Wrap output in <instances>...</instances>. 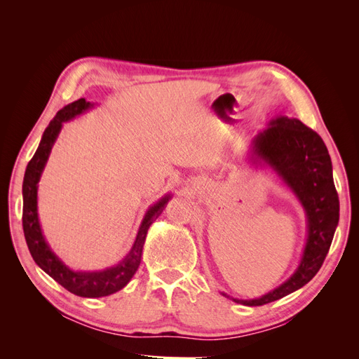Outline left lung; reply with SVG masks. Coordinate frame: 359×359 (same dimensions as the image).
I'll return each mask as SVG.
<instances>
[{"label": "left lung", "mask_w": 359, "mask_h": 359, "mask_svg": "<svg viewBox=\"0 0 359 359\" xmlns=\"http://www.w3.org/2000/svg\"><path fill=\"white\" fill-rule=\"evenodd\" d=\"M255 153L268 161L295 191L309 217V238L301 265L286 283L257 299H235L244 306H264L298 290L318 274L339 224V194L332 165L322 137L299 119L280 116L259 133Z\"/></svg>", "instance_id": "8db88e82"}]
</instances>
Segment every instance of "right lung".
<instances>
[{"mask_svg": "<svg viewBox=\"0 0 359 359\" xmlns=\"http://www.w3.org/2000/svg\"><path fill=\"white\" fill-rule=\"evenodd\" d=\"M90 106L91 103L86 102L85 99L76 100L67 104L66 107H62L61 111H58L55 118H53L49 123V126L46 127L36 154L29 160L25 170L24 186H22V193H24L22 226H24V233H25V240L29 248V253L32 259H34V262L45 271V273H48L53 280L57 281V283H60L69 292L74 293V295L85 297V298H99V297H107L114 292H118L119 289H123L130 280H132L140 264V256H142V247L145 243L148 227L151 226V223L156 222V219L161 214V211L165 210V206L170 196L163 198L158 203L151 206L142 222V226H140L136 241L132 250H130V253L126 256V259L121 264H118L114 268L100 271V273H74V271L69 269L66 265H62L61 260L50 252L45 238H43L40 224H39L37 182L40 180L43 168L46 165L52 145L55 142L62 123L76 115L82 114L83 111L88 109Z\"/></svg>", "mask_w": 359, "mask_h": 359, "instance_id": "right-lung-1", "label": "right lung"}]
</instances>
